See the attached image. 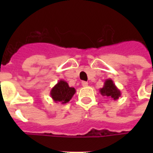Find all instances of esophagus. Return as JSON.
<instances>
[{
	"label": "esophagus",
	"instance_id": "1",
	"mask_svg": "<svg viewBox=\"0 0 153 153\" xmlns=\"http://www.w3.org/2000/svg\"><path fill=\"white\" fill-rule=\"evenodd\" d=\"M81 84H82V86H83V87H87V86H88V82H85V81H83Z\"/></svg>",
	"mask_w": 153,
	"mask_h": 153
}]
</instances>
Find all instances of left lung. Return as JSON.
Masks as SVG:
<instances>
[{"label":"left lung","instance_id":"left-lung-1","mask_svg":"<svg viewBox=\"0 0 153 153\" xmlns=\"http://www.w3.org/2000/svg\"><path fill=\"white\" fill-rule=\"evenodd\" d=\"M100 93L104 97L111 98L113 101H116L121 96V93L111 79H107L105 80L104 85L102 88H100Z\"/></svg>","mask_w":153,"mask_h":153}]
</instances>
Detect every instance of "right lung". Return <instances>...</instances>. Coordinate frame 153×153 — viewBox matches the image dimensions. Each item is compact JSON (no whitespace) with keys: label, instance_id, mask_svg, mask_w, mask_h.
I'll list each match as a JSON object with an SVG mask.
<instances>
[{"label":"right lung","instance_id":"obj_1","mask_svg":"<svg viewBox=\"0 0 153 153\" xmlns=\"http://www.w3.org/2000/svg\"><path fill=\"white\" fill-rule=\"evenodd\" d=\"M75 93H76V90L74 88H71L69 86L66 81L60 79L51 88L50 95L55 102L65 104L70 102Z\"/></svg>","mask_w":153,"mask_h":153}]
</instances>
